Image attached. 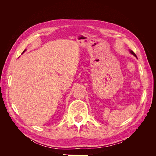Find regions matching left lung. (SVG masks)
Segmentation results:
<instances>
[{
    "instance_id": "1",
    "label": "left lung",
    "mask_w": 156,
    "mask_h": 156,
    "mask_svg": "<svg viewBox=\"0 0 156 156\" xmlns=\"http://www.w3.org/2000/svg\"><path fill=\"white\" fill-rule=\"evenodd\" d=\"M130 53H131V54H133V55H134L135 56H136V55H135V54L134 53V52H133V51H130Z\"/></svg>"
}]
</instances>
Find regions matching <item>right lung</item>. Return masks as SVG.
Segmentation results:
<instances>
[{
	"instance_id": "obj_1",
	"label": "right lung",
	"mask_w": 156,
	"mask_h": 156,
	"mask_svg": "<svg viewBox=\"0 0 156 156\" xmlns=\"http://www.w3.org/2000/svg\"><path fill=\"white\" fill-rule=\"evenodd\" d=\"M25 51H23V53H24V52H25Z\"/></svg>"
}]
</instances>
